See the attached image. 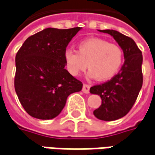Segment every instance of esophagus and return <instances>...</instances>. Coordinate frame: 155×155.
Here are the masks:
<instances>
[{"instance_id":"34e87169","label":"esophagus","mask_w":155,"mask_h":155,"mask_svg":"<svg viewBox=\"0 0 155 155\" xmlns=\"http://www.w3.org/2000/svg\"><path fill=\"white\" fill-rule=\"evenodd\" d=\"M82 91L84 93H89L90 92V86L87 85V84H84L83 85V87H82Z\"/></svg>"}]
</instances>
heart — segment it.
I'll use <instances>...</instances> for the list:
<instances>
[{
  "label": "heart",
  "mask_w": 155,
  "mask_h": 155,
  "mask_svg": "<svg viewBox=\"0 0 155 155\" xmlns=\"http://www.w3.org/2000/svg\"><path fill=\"white\" fill-rule=\"evenodd\" d=\"M66 69L71 75L78 76L89 68V76L99 81L113 78L121 67L124 52L118 45L100 38L85 39L78 44L77 51L67 49L64 51Z\"/></svg>",
  "instance_id": "obj_1"
}]
</instances>
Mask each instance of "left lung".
Segmentation results:
<instances>
[{
  "label": "left lung",
  "mask_w": 155,
  "mask_h": 155,
  "mask_svg": "<svg viewBox=\"0 0 155 155\" xmlns=\"http://www.w3.org/2000/svg\"><path fill=\"white\" fill-rule=\"evenodd\" d=\"M109 34L117 41L124 52L125 62L120 72L110 81L91 86L90 92L97 94L102 104L93 111L101 120L111 121L128 114L135 104L143 86L142 51L130 37L113 29L99 30Z\"/></svg>",
  "instance_id": "8db88e82"
}]
</instances>
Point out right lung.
<instances>
[{"instance_id": "add662e5", "label": "right lung", "mask_w": 155, "mask_h": 155, "mask_svg": "<svg viewBox=\"0 0 155 155\" xmlns=\"http://www.w3.org/2000/svg\"><path fill=\"white\" fill-rule=\"evenodd\" d=\"M81 27L47 28L29 36L16 55L14 87L20 104L30 116L57 117L71 93L82 82L64 69V51Z\"/></svg>"}]
</instances>
